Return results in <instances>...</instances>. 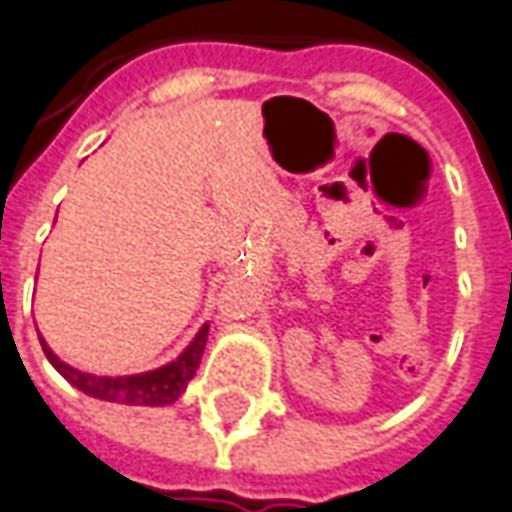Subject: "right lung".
<instances>
[{
	"label": "right lung",
	"mask_w": 512,
	"mask_h": 512,
	"mask_svg": "<svg viewBox=\"0 0 512 512\" xmlns=\"http://www.w3.org/2000/svg\"><path fill=\"white\" fill-rule=\"evenodd\" d=\"M207 333H210V325H204V328L198 330L196 339L187 344V350H184L182 356L165 364V367L151 370V373L117 375V378L81 373V370L69 367L66 361L55 356L50 350V344L44 342L41 336L38 339H41L44 356L50 358L52 367L64 375L72 387L81 389L86 395L109 403H125V406H168V403L179 401V395L187 389L190 378L196 375L201 356H204V347H207Z\"/></svg>",
	"instance_id": "1"
}]
</instances>
